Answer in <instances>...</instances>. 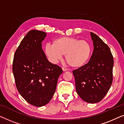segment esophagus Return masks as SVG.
Instances as JSON below:
<instances>
[{"label": "esophagus", "instance_id": "esophagus-1", "mask_svg": "<svg viewBox=\"0 0 124 124\" xmlns=\"http://www.w3.org/2000/svg\"><path fill=\"white\" fill-rule=\"evenodd\" d=\"M62 70L64 71V72H65V71H67L68 70L67 69L65 68H62Z\"/></svg>", "mask_w": 124, "mask_h": 124}]
</instances>
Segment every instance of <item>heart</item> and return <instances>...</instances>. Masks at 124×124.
I'll use <instances>...</instances> for the list:
<instances>
[{
    "instance_id": "b5f03b06",
    "label": "heart",
    "mask_w": 124,
    "mask_h": 124,
    "mask_svg": "<svg viewBox=\"0 0 124 124\" xmlns=\"http://www.w3.org/2000/svg\"><path fill=\"white\" fill-rule=\"evenodd\" d=\"M44 51L53 63L58 62L65 54L67 63L72 67L79 68L89 62L92 53V47L85 40L63 37L54 40L52 45L47 43Z\"/></svg>"
}]
</instances>
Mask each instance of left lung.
<instances>
[{
    "instance_id": "1",
    "label": "left lung",
    "mask_w": 124,
    "mask_h": 124,
    "mask_svg": "<svg viewBox=\"0 0 124 124\" xmlns=\"http://www.w3.org/2000/svg\"><path fill=\"white\" fill-rule=\"evenodd\" d=\"M94 51L89 62L73 71L78 95L89 103L99 102L107 94L113 81V58L109 47L91 32Z\"/></svg>"
}]
</instances>
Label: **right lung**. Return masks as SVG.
Returning a JSON list of instances; mask_svg holds the SVG:
<instances>
[{"mask_svg":"<svg viewBox=\"0 0 124 124\" xmlns=\"http://www.w3.org/2000/svg\"><path fill=\"white\" fill-rule=\"evenodd\" d=\"M46 33L30 30L15 52L12 70L16 87L25 101L36 107L47 104L62 73L60 67L49 62L42 48Z\"/></svg>","mask_w":124,"mask_h":124,"instance_id":"right-lung-1","label":"right lung"}]
</instances>
